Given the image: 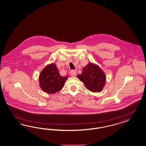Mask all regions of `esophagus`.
I'll use <instances>...</instances> for the list:
<instances>
[{
	"instance_id": "obj_1",
	"label": "esophagus",
	"mask_w": 146,
	"mask_h": 146,
	"mask_svg": "<svg viewBox=\"0 0 146 146\" xmlns=\"http://www.w3.org/2000/svg\"><path fill=\"white\" fill-rule=\"evenodd\" d=\"M70 74L72 76H75L76 74V72L75 70H72L70 72Z\"/></svg>"
}]
</instances>
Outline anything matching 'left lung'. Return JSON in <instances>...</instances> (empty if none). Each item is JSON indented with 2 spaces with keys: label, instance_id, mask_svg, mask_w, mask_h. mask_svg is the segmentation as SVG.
<instances>
[{
  "label": "left lung",
  "instance_id": "8db88e82",
  "mask_svg": "<svg viewBox=\"0 0 146 146\" xmlns=\"http://www.w3.org/2000/svg\"><path fill=\"white\" fill-rule=\"evenodd\" d=\"M77 77L85 84L86 88L92 92L102 91L106 81V76L102 69L92 62L83 68L81 74Z\"/></svg>",
  "mask_w": 146,
  "mask_h": 146
}]
</instances>
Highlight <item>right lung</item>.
I'll list each match as a JSON object with an SVG mask.
<instances>
[{
    "instance_id": "obj_1",
    "label": "right lung",
    "mask_w": 146,
    "mask_h": 146,
    "mask_svg": "<svg viewBox=\"0 0 146 146\" xmlns=\"http://www.w3.org/2000/svg\"><path fill=\"white\" fill-rule=\"evenodd\" d=\"M67 76L60 75L57 67L54 64H51L45 67L39 76L40 87L46 93L54 94L64 86Z\"/></svg>"
}]
</instances>
